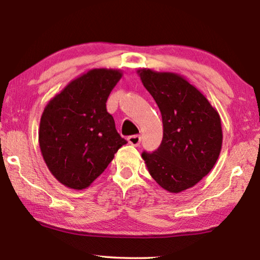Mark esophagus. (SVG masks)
<instances>
[{
	"label": "esophagus",
	"mask_w": 260,
	"mask_h": 260,
	"mask_svg": "<svg viewBox=\"0 0 260 260\" xmlns=\"http://www.w3.org/2000/svg\"><path fill=\"white\" fill-rule=\"evenodd\" d=\"M128 142L129 144H132V146L134 147H139L140 143H141V136L140 135H132V136H128Z\"/></svg>",
	"instance_id": "1"
}]
</instances>
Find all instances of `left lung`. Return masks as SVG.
<instances>
[{
  "label": "left lung",
  "mask_w": 260,
  "mask_h": 260,
  "mask_svg": "<svg viewBox=\"0 0 260 260\" xmlns=\"http://www.w3.org/2000/svg\"><path fill=\"white\" fill-rule=\"evenodd\" d=\"M138 74L160 110L162 141L142 153L152 179L178 193L199 183L218 160L222 146L221 119L208 99L181 74L140 69Z\"/></svg>",
  "instance_id": "1"
}]
</instances>
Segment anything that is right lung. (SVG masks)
Returning <instances> with one entry per match:
<instances>
[{"label":"right lung","instance_id":"right-lung-1","mask_svg":"<svg viewBox=\"0 0 260 260\" xmlns=\"http://www.w3.org/2000/svg\"><path fill=\"white\" fill-rule=\"evenodd\" d=\"M119 69H91L70 81L43 110L39 144L57 181L82 190L104 172L118 149L127 143L107 111Z\"/></svg>","mask_w":260,"mask_h":260}]
</instances>
